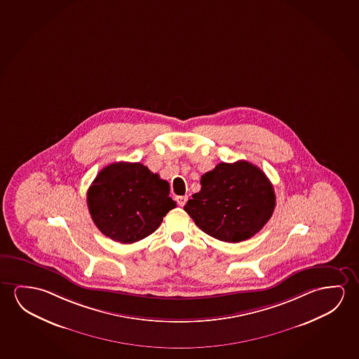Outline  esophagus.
Wrapping results in <instances>:
<instances>
[{
  "label": "esophagus",
  "instance_id": "1",
  "mask_svg": "<svg viewBox=\"0 0 359 359\" xmlns=\"http://www.w3.org/2000/svg\"><path fill=\"white\" fill-rule=\"evenodd\" d=\"M177 201L179 206H184L188 201V195H182V196H177Z\"/></svg>",
  "mask_w": 359,
  "mask_h": 359
}]
</instances>
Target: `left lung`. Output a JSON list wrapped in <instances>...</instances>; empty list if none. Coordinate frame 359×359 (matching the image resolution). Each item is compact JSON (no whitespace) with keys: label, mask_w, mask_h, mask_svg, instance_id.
Masks as SVG:
<instances>
[{"label":"left lung","mask_w":359,"mask_h":359,"mask_svg":"<svg viewBox=\"0 0 359 359\" xmlns=\"http://www.w3.org/2000/svg\"><path fill=\"white\" fill-rule=\"evenodd\" d=\"M200 184L201 190L184 210L205 233L220 241L252 238L273 214V187L265 172L248 161L220 163L205 172Z\"/></svg>","instance_id":"left-lung-1"}]
</instances>
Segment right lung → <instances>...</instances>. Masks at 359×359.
I'll return each instance as SVG.
<instances>
[{"instance_id": "1", "label": "right lung", "mask_w": 359, "mask_h": 359, "mask_svg": "<svg viewBox=\"0 0 359 359\" xmlns=\"http://www.w3.org/2000/svg\"><path fill=\"white\" fill-rule=\"evenodd\" d=\"M170 187L140 163L118 161L103 168L87 193L95 226L116 243L149 236L177 206Z\"/></svg>"}]
</instances>
